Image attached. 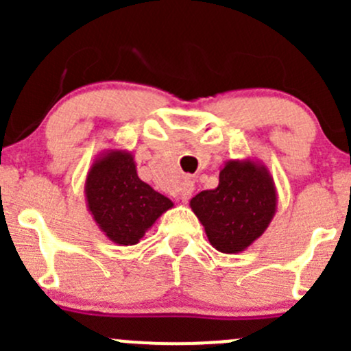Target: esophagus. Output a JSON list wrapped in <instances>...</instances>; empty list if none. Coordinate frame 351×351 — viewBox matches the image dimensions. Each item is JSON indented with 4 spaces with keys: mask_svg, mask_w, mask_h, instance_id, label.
I'll return each mask as SVG.
<instances>
[{
    "mask_svg": "<svg viewBox=\"0 0 351 351\" xmlns=\"http://www.w3.org/2000/svg\"><path fill=\"white\" fill-rule=\"evenodd\" d=\"M193 190H195V185H193L192 180H185V182L182 183V186H180V198H182V202H186L190 197H192Z\"/></svg>",
    "mask_w": 351,
    "mask_h": 351,
    "instance_id": "1",
    "label": "esophagus"
}]
</instances>
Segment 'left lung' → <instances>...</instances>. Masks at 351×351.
I'll use <instances>...</instances> for the list:
<instances>
[{
	"label": "left lung",
	"mask_w": 351,
	"mask_h": 351,
	"mask_svg": "<svg viewBox=\"0 0 351 351\" xmlns=\"http://www.w3.org/2000/svg\"><path fill=\"white\" fill-rule=\"evenodd\" d=\"M208 243L236 254L247 250L270 226L277 212V186L267 166L256 159H231L219 173V185L190 200Z\"/></svg>",
	"instance_id": "1"
}]
</instances>
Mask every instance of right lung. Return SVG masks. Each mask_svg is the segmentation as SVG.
I'll list each match as a JSON object with an SVG mask.
<instances>
[{"label": "right lung", "instance_id": "add662e5", "mask_svg": "<svg viewBox=\"0 0 351 351\" xmlns=\"http://www.w3.org/2000/svg\"><path fill=\"white\" fill-rule=\"evenodd\" d=\"M88 212L105 236L119 246H134L173 207L168 197L137 176L130 151L110 147L95 158L84 182Z\"/></svg>", "mask_w": 351, "mask_h": 351}]
</instances>
